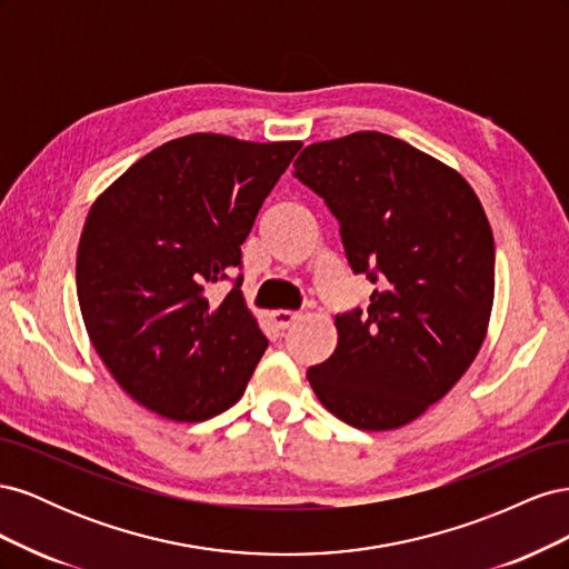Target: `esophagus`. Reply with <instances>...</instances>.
Listing matches in <instances>:
<instances>
[{
  "mask_svg": "<svg viewBox=\"0 0 569 569\" xmlns=\"http://www.w3.org/2000/svg\"><path fill=\"white\" fill-rule=\"evenodd\" d=\"M270 318L274 325L280 327V330H287V327H291L301 318V313L299 311H272Z\"/></svg>",
  "mask_w": 569,
  "mask_h": 569,
  "instance_id": "1",
  "label": "esophagus"
}]
</instances>
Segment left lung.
I'll return each instance as SVG.
<instances>
[{
	"instance_id": "left-lung-1",
	"label": "left lung",
	"mask_w": 569,
	"mask_h": 569,
	"mask_svg": "<svg viewBox=\"0 0 569 569\" xmlns=\"http://www.w3.org/2000/svg\"><path fill=\"white\" fill-rule=\"evenodd\" d=\"M295 178L339 220L368 311L335 318L337 349L308 368L320 403L382 432L420 418L472 366L493 306V234L453 168L382 132L306 147Z\"/></svg>"
}]
</instances>
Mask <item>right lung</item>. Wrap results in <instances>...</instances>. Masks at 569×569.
Masks as SVG:
<instances>
[{
    "label": "right lung",
    "mask_w": 569,
    "mask_h": 569,
    "mask_svg": "<svg viewBox=\"0 0 569 569\" xmlns=\"http://www.w3.org/2000/svg\"><path fill=\"white\" fill-rule=\"evenodd\" d=\"M301 142L197 132L132 163L84 220L76 284L99 358L137 403L176 422L234 406L268 349L242 278V244Z\"/></svg>",
    "instance_id": "1"
}]
</instances>
